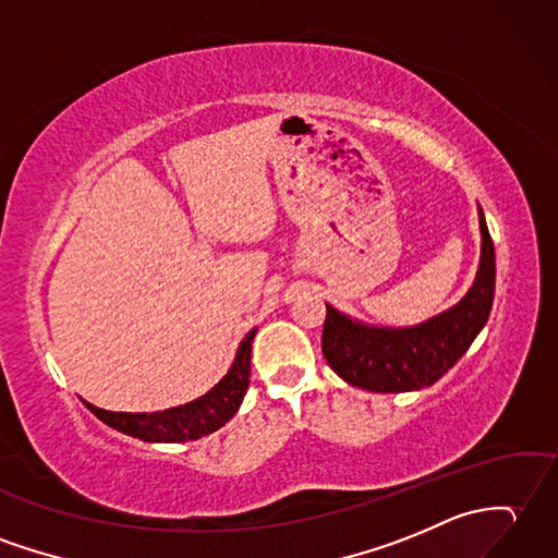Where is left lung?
Here are the masks:
<instances>
[{
	"instance_id": "1",
	"label": "left lung",
	"mask_w": 558,
	"mask_h": 558,
	"mask_svg": "<svg viewBox=\"0 0 558 558\" xmlns=\"http://www.w3.org/2000/svg\"><path fill=\"white\" fill-rule=\"evenodd\" d=\"M481 216V266L471 290L451 308L418 326H368L326 304L323 356L349 385L368 392H413L437 383L469 352L495 300V244Z\"/></svg>"
}]
</instances>
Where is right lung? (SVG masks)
<instances>
[{
  "label": "right lung",
  "mask_w": 558,
  "mask_h": 558,
  "mask_svg": "<svg viewBox=\"0 0 558 558\" xmlns=\"http://www.w3.org/2000/svg\"><path fill=\"white\" fill-rule=\"evenodd\" d=\"M256 328H252L238 347L235 361L228 373L220 378L209 392L180 404L173 409L154 411V413H131V411H107L85 401L87 409L99 421L107 423L113 430L142 439V442H190L223 427L235 416L244 395L250 387L252 373V340Z\"/></svg>",
  "instance_id": "right-lung-1"
}]
</instances>
